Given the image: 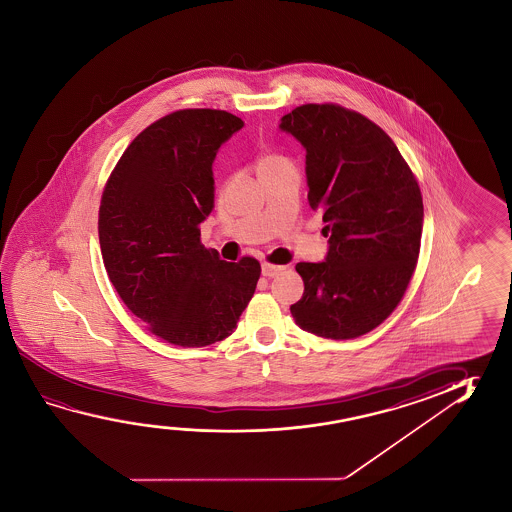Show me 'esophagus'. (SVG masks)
I'll return each mask as SVG.
<instances>
[{
	"instance_id": "esophagus-1",
	"label": "esophagus",
	"mask_w": 512,
	"mask_h": 512,
	"mask_svg": "<svg viewBox=\"0 0 512 512\" xmlns=\"http://www.w3.org/2000/svg\"><path fill=\"white\" fill-rule=\"evenodd\" d=\"M284 271V266H277V264H271V262H262V275L264 277H275L278 273Z\"/></svg>"
}]
</instances>
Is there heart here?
<instances>
[{"label":"heart","instance_id":"b5f03b06","mask_svg":"<svg viewBox=\"0 0 512 512\" xmlns=\"http://www.w3.org/2000/svg\"><path fill=\"white\" fill-rule=\"evenodd\" d=\"M287 162L285 157L278 155V153H266L262 155L259 160V169L271 168V166H278V164H284Z\"/></svg>","mask_w":512,"mask_h":512}]
</instances>
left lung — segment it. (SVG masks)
Wrapping results in <instances>:
<instances>
[{"label": "left lung", "instance_id": "left-lung-1", "mask_svg": "<svg viewBox=\"0 0 512 512\" xmlns=\"http://www.w3.org/2000/svg\"><path fill=\"white\" fill-rule=\"evenodd\" d=\"M307 150L309 205L330 234L325 262H298V327L325 339H355L402 302L418 264L423 198L393 139L337 103H307L280 123Z\"/></svg>", "mask_w": 512, "mask_h": 512}]
</instances>
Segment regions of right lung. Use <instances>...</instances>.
<instances>
[{
    "label": "right lung",
    "instance_id": "add662e5",
    "mask_svg": "<svg viewBox=\"0 0 512 512\" xmlns=\"http://www.w3.org/2000/svg\"><path fill=\"white\" fill-rule=\"evenodd\" d=\"M243 126L227 110L171 112L128 144L101 194L98 234L110 282L166 343L223 341L255 293L259 260L227 262L200 241L214 207L216 151Z\"/></svg>",
    "mask_w": 512,
    "mask_h": 512
}]
</instances>
